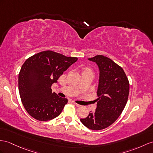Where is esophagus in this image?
<instances>
[{"label": "esophagus", "mask_w": 153, "mask_h": 153, "mask_svg": "<svg viewBox=\"0 0 153 153\" xmlns=\"http://www.w3.org/2000/svg\"><path fill=\"white\" fill-rule=\"evenodd\" d=\"M73 103L74 105H75L76 106H77V107H80V106H81V105H79V104H77L76 102H75L74 101H73Z\"/></svg>", "instance_id": "obj_1"}]
</instances>
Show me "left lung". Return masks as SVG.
Returning a JSON list of instances; mask_svg holds the SVG:
<instances>
[{"label": "left lung", "instance_id": "left-lung-1", "mask_svg": "<svg viewBox=\"0 0 153 153\" xmlns=\"http://www.w3.org/2000/svg\"><path fill=\"white\" fill-rule=\"evenodd\" d=\"M99 69L95 112L89 114L80 121L87 128L99 130L107 128L117 120L125 108L129 94V82L121 67L102 55L88 58Z\"/></svg>", "mask_w": 153, "mask_h": 153}]
</instances>
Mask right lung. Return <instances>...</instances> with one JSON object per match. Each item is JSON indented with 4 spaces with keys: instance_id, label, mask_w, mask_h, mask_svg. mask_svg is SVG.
I'll use <instances>...</instances> for the list:
<instances>
[{
    "instance_id": "1",
    "label": "right lung",
    "mask_w": 153,
    "mask_h": 153,
    "mask_svg": "<svg viewBox=\"0 0 153 153\" xmlns=\"http://www.w3.org/2000/svg\"><path fill=\"white\" fill-rule=\"evenodd\" d=\"M77 59L46 51L25 62L19 74V91L30 115L38 121H47L61 114L68 99L52 92L51 85Z\"/></svg>"
}]
</instances>
